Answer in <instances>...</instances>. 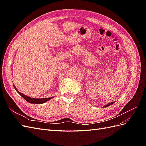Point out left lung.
Listing matches in <instances>:
<instances>
[{"instance_id":"1","label":"left lung","mask_w":146,"mask_h":146,"mask_svg":"<svg viewBox=\"0 0 146 146\" xmlns=\"http://www.w3.org/2000/svg\"><path fill=\"white\" fill-rule=\"evenodd\" d=\"M114 103V102H111V103H109V104H107L106 105H105L104 107H108V106H110V105H111V104H113Z\"/></svg>"}]
</instances>
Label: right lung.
Segmentation results:
<instances>
[{"instance_id":"1","label":"right lung","mask_w":146,"mask_h":146,"mask_svg":"<svg viewBox=\"0 0 146 146\" xmlns=\"http://www.w3.org/2000/svg\"><path fill=\"white\" fill-rule=\"evenodd\" d=\"M14 88H15V89L16 90V91L18 92V93L23 97V98L26 100V101H27L28 102H29V103H30V104H43V103H44V102H47V100H50V99H51L52 98H44V99H35V98H30V97H28V96H25V95H24V94H23V93H21V92L19 91H17V89L16 88V87H15V86L14 85Z\"/></svg>"}]
</instances>
